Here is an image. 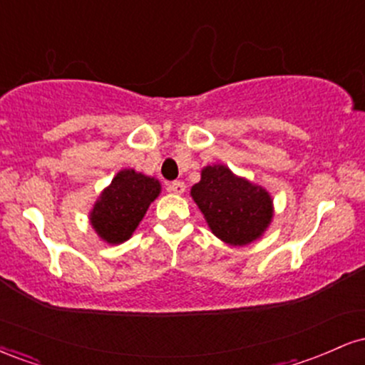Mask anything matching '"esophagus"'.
Masks as SVG:
<instances>
[{
    "label": "esophagus",
    "instance_id": "34e87169",
    "mask_svg": "<svg viewBox=\"0 0 365 365\" xmlns=\"http://www.w3.org/2000/svg\"><path fill=\"white\" fill-rule=\"evenodd\" d=\"M168 188H170V192H173V194H177V195H182L183 192H185V183L183 182H171L170 185H168Z\"/></svg>",
    "mask_w": 365,
    "mask_h": 365
}]
</instances>
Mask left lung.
Wrapping results in <instances>:
<instances>
[{"label": "left lung", "mask_w": 365, "mask_h": 365, "mask_svg": "<svg viewBox=\"0 0 365 365\" xmlns=\"http://www.w3.org/2000/svg\"><path fill=\"white\" fill-rule=\"evenodd\" d=\"M190 195L215 237L233 247L259 240L274 216L269 192L225 165L204 166Z\"/></svg>", "instance_id": "8db88e82"}]
</instances>
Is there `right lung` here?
Wrapping results in <instances>:
<instances>
[{
  "label": "right lung",
  "instance_id": "obj_1",
  "mask_svg": "<svg viewBox=\"0 0 365 365\" xmlns=\"http://www.w3.org/2000/svg\"><path fill=\"white\" fill-rule=\"evenodd\" d=\"M159 194L161 183L158 178L133 168L120 170L96 199L89 211V223L103 242L123 244L133 235Z\"/></svg>",
  "mask_w": 365,
  "mask_h": 365
}]
</instances>
